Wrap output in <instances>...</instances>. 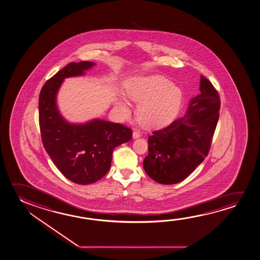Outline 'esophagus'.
<instances>
[{
    "mask_svg": "<svg viewBox=\"0 0 260 260\" xmlns=\"http://www.w3.org/2000/svg\"><path fill=\"white\" fill-rule=\"evenodd\" d=\"M140 132H138L137 130H134V131H133V138H134V139H137V138H140Z\"/></svg>",
    "mask_w": 260,
    "mask_h": 260,
    "instance_id": "esophagus-1",
    "label": "esophagus"
}]
</instances>
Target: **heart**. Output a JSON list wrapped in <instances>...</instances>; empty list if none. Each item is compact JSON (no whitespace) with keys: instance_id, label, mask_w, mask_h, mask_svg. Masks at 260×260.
I'll use <instances>...</instances> for the list:
<instances>
[{"instance_id":"heart-1","label":"heart","mask_w":260,"mask_h":260,"mask_svg":"<svg viewBox=\"0 0 260 260\" xmlns=\"http://www.w3.org/2000/svg\"><path fill=\"white\" fill-rule=\"evenodd\" d=\"M125 94L139 104L137 117L148 127H161L170 124L179 113L182 90L170 79L160 75L138 76L125 85ZM116 107L124 117L130 115V106L125 99L116 100Z\"/></svg>"}]
</instances>
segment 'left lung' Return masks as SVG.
Returning a JSON list of instances; mask_svg holds the SVG:
<instances>
[{
    "label": "left lung",
    "mask_w": 260,
    "mask_h": 260,
    "mask_svg": "<svg viewBox=\"0 0 260 260\" xmlns=\"http://www.w3.org/2000/svg\"><path fill=\"white\" fill-rule=\"evenodd\" d=\"M200 94L190 99L185 115L148 138L144 169L153 181L174 184L183 181L204 161L218 123V92L203 76Z\"/></svg>",
    "instance_id": "obj_1"
}]
</instances>
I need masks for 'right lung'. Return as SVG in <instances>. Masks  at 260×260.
<instances>
[{
    "label": "right lung",
    "instance_id": "1",
    "mask_svg": "<svg viewBox=\"0 0 260 260\" xmlns=\"http://www.w3.org/2000/svg\"><path fill=\"white\" fill-rule=\"evenodd\" d=\"M95 65L92 61L68 64L45 83L39 99L46 152L65 177L81 185L104 177L111 167L114 149L132 139L131 129L123 124L99 118L70 123L58 110L57 95L64 79L83 76Z\"/></svg>",
    "mask_w": 260,
    "mask_h": 260
}]
</instances>
